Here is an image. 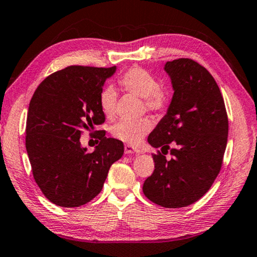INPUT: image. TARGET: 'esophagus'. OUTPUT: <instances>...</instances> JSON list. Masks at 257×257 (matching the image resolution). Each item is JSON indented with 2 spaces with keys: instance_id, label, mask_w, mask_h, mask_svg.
Returning <instances> with one entry per match:
<instances>
[{
  "instance_id": "esophagus-1",
  "label": "esophagus",
  "mask_w": 257,
  "mask_h": 257,
  "mask_svg": "<svg viewBox=\"0 0 257 257\" xmlns=\"http://www.w3.org/2000/svg\"><path fill=\"white\" fill-rule=\"evenodd\" d=\"M124 153L125 154H133V153H141V150L137 148H134L132 145H124Z\"/></svg>"
}]
</instances>
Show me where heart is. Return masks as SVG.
Returning <instances> with one entry per match:
<instances>
[{
    "mask_svg": "<svg viewBox=\"0 0 257 257\" xmlns=\"http://www.w3.org/2000/svg\"><path fill=\"white\" fill-rule=\"evenodd\" d=\"M119 84L125 91H129L143 98L145 106L150 111L161 112L167 107L168 98L161 90L158 80L150 72L141 67L129 68L120 76ZM117 93L113 87H105L100 91L99 105L105 116L112 117L115 113ZM152 121L149 117L137 120H121L114 124L113 136L123 143L137 145L152 129Z\"/></svg>",
    "mask_w": 257,
    "mask_h": 257,
    "instance_id": "b5f03b06",
    "label": "heart"
}]
</instances>
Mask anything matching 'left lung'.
<instances>
[{"instance_id":"1","label":"left lung","mask_w":257,"mask_h":257,"mask_svg":"<svg viewBox=\"0 0 257 257\" xmlns=\"http://www.w3.org/2000/svg\"><path fill=\"white\" fill-rule=\"evenodd\" d=\"M174 95L168 111L148 138L154 172L144 182L145 197L166 208L198 201L213 185L223 164L229 121L216 81L189 58L167 62ZM174 145L170 149V143ZM172 158H165L168 150Z\"/></svg>"}]
</instances>
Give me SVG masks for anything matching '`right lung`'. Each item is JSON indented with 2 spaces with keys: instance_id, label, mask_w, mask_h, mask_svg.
Listing matches in <instances>:
<instances>
[{
  "instance_id": "obj_1",
  "label": "right lung",
  "mask_w": 257,
  "mask_h": 257,
  "mask_svg": "<svg viewBox=\"0 0 257 257\" xmlns=\"http://www.w3.org/2000/svg\"><path fill=\"white\" fill-rule=\"evenodd\" d=\"M116 67L68 66L46 77L32 97L26 150L36 184L49 201L79 207L103 189L109 167L123 154V143L105 137L93 152L81 146L84 130L101 124L99 95Z\"/></svg>"
}]
</instances>
